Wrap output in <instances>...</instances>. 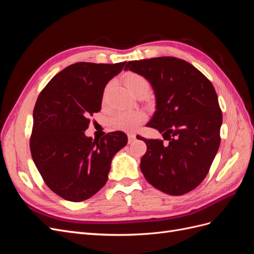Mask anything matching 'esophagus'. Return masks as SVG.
Listing matches in <instances>:
<instances>
[{"mask_svg": "<svg viewBox=\"0 0 254 254\" xmlns=\"http://www.w3.org/2000/svg\"><path fill=\"white\" fill-rule=\"evenodd\" d=\"M135 140V134H132V133H129L128 134V143H132L133 141Z\"/></svg>", "mask_w": 254, "mask_h": 254, "instance_id": "esophagus-1", "label": "esophagus"}]
</instances>
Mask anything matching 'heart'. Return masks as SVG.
<instances>
[{
  "label": "heart",
  "instance_id": "obj_1",
  "mask_svg": "<svg viewBox=\"0 0 254 254\" xmlns=\"http://www.w3.org/2000/svg\"><path fill=\"white\" fill-rule=\"evenodd\" d=\"M125 86L134 95L139 92H148L149 82L143 75L134 72H129L124 76ZM110 84L104 91V99H106ZM146 121V113L141 110H121L111 118V125L123 131L133 132Z\"/></svg>",
  "mask_w": 254,
  "mask_h": 254
}]
</instances>
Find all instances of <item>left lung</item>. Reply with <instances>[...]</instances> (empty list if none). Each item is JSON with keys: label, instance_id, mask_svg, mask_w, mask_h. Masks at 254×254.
I'll list each match as a JSON object with an SVG mask.
<instances>
[{"label": "left lung", "instance_id": "1", "mask_svg": "<svg viewBox=\"0 0 254 254\" xmlns=\"http://www.w3.org/2000/svg\"><path fill=\"white\" fill-rule=\"evenodd\" d=\"M155 91L157 110L147 126L164 140L136 136L147 146L141 171L152 187L168 195L187 194L210 171L220 144L222 113L212 82L188 61L157 57L127 63Z\"/></svg>", "mask_w": 254, "mask_h": 254}]
</instances>
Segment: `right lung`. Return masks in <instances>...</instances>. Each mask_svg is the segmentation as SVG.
Masks as SVG:
<instances>
[{
  "label": "right lung",
  "mask_w": 254,
  "mask_h": 254,
  "mask_svg": "<svg viewBox=\"0 0 254 254\" xmlns=\"http://www.w3.org/2000/svg\"><path fill=\"white\" fill-rule=\"evenodd\" d=\"M126 63H77L49 81L37 98L29 147L36 167L54 193L79 202L108 180L113 156L127 144L122 131L101 140L84 134L90 117L101 111L104 89Z\"/></svg>",
  "instance_id": "add662e5"
}]
</instances>
